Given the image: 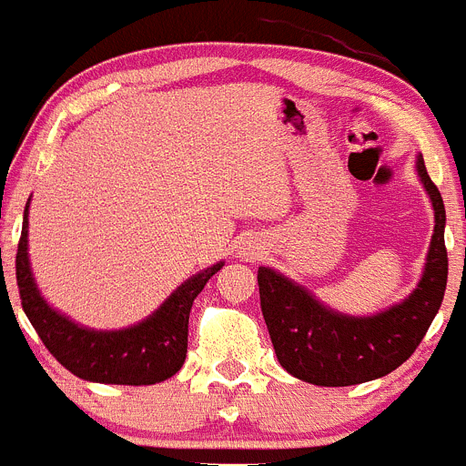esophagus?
<instances>
[{
	"label": "esophagus",
	"mask_w": 466,
	"mask_h": 466,
	"mask_svg": "<svg viewBox=\"0 0 466 466\" xmlns=\"http://www.w3.org/2000/svg\"><path fill=\"white\" fill-rule=\"evenodd\" d=\"M247 254H249V258H258V247H251L249 245V251H247Z\"/></svg>",
	"instance_id": "esophagus-1"
}]
</instances>
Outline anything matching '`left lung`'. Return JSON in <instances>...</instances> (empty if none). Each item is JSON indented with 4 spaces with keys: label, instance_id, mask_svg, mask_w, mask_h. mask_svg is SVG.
Instances as JSON below:
<instances>
[{
    "label": "left lung",
    "instance_id": "1",
    "mask_svg": "<svg viewBox=\"0 0 466 466\" xmlns=\"http://www.w3.org/2000/svg\"><path fill=\"white\" fill-rule=\"evenodd\" d=\"M416 169L432 198L435 233L423 279L402 304L373 318L339 316L274 269L258 268L260 309L274 352L297 380L318 387H350L382 378L414 354L435 320L449 279L446 210L423 157H419Z\"/></svg>",
    "mask_w": 466,
    "mask_h": 466
}]
</instances>
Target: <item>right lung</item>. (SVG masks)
<instances>
[{"instance_id":"1","label":"right lung","mask_w":466,"mask_h":466,"mask_svg":"<svg viewBox=\"0 0 466 466\" xmlns=\"http://www.w3.org/2000/svg\"><path fill=\"white\" fill-rule=\"evenodd\" d=\"M224 263L203 269L137 327L123 331H91L59 316L46 304L31 279L26 258V212L15 254V279L26 318L52 357L77 378L103 384H155L180 370L187 354L192 302Z\"/></svg>"}]
</instances>
